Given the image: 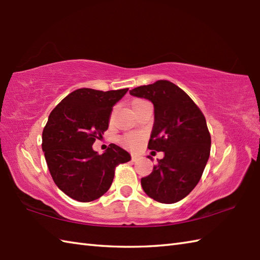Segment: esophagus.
<instances>
[{
    "instance_id": "esophagus-1",
    "label": "esophagus",
    "mask_w": 260,
    "mask_h": 260,
    "mask_svg": "<svg viewBox=\"0 0 260 260\" xmlns=\"http://www.w3.org/2000/svg\"><path fill=\"white\" fill-rule=\"evenodd\" d=\"M140 159H141L140 155H137V154H132V161L137 162V161H140Z\"/></svg>"
}]
</instances>
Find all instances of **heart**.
<instances>
[{
    "label": "heart",
    "mask_w": 260,
    "mask_h": 260,
    "mask_svg": "<svg viewBox=\"0 0 260 260\" xmlns=\"http://www.w3.org/2000/svg\"><path fill=\"white\" fill-rule=\"evenodd\" d=\"M140 102H142V101H135L133 103V105L136 103H140ZM120 142H121V144L125 145L126 147L132 148V150H136V148H139L141 145L142 136L140 134H136V133H129V134H126L121 137Z\"/></svg>",
    "instance_id": "1"
}]
</instances>
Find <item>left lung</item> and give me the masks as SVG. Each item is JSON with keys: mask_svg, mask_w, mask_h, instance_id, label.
Wrapping results in <instances>:
<instances>
[{"mask_svg": "<svg viewBox=\"0 0 260 260\" xmlns=\"http://www.w3.org/2000/svg\"><path fill=\"white\" fill-rule=\"evenodd\" d=\"M129 93L153 104L147 147L164 153L152 173L142 178L143 190L157 202H178L194 189L209 159L211 137L206 118L194 102L168 80L136 87Z\"/></svg>", "mask_w": 260, "mask_h": 260, "instance_id": "left-lung-1", "label": "left lung"}]
</instances>
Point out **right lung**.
<instances>
[{"mask_svg":"<svg viewBox=\"0 0 260 260\" xmlns=\"http://www.w3.org/2000/svg\"><path fill=\"white\" fill-rule=\"evenodd\" d=\"M128 88L102 91L80 88L59 103L42 132V151L54 183L74 200L101 198L113 183L115 168L131 159L129 153L110 144L102 155L92 150L109 125L115 104Z\"/></svg>","mask_w":260,"mask_h":260,"instance_id":"obj_1","label":"right lung"}]
</instances>
